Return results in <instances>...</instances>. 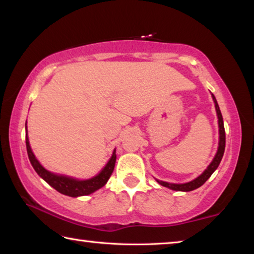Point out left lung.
Returning <instances> with one entry per match:
<instances>
[{
  "label": "left lung",
  "instance_id": "8db88e82",
  "mask_svg": "<svg viewBox=\"0 0 254 254\" xmlns=\"http://www.w3.org/2000/svg\"><path fill=\"white\" fill-rule=\"evenodd\" d=\"M213 100L215 103V109H216V113H217V118H218V127H220V143H218V150L215 158L213 159V161L210 165L207 167L203 174H201L199 177H197L196 179L192 180V182H189L186 184H169L166 182H160V180H157V182L161 185V186L168 187L173 190H180V191H190L194 190V189L200 187L201 185H204L206 180H207L212 174L214 173L216 168L220 165V162L223 158V154H224V150H225V130H224V123H223V118H222V113L220 107H218L217 101L215 96L212 94Z\"/></svg>",
  "mask_w": 254,
  "mask_h": 254
}]
</instances>
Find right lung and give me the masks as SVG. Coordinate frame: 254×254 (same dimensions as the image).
<instances>
[{"label":"right lung","instance_id":"right-lung-1","mask_svg":"<svg viewBox=\"0 0 254 254\" xmlns=\"http://www.w3.org/2000/svg\"><path fill=\"white\" fill-rule=\"evenodd\" d=\"M25 144H27L29 160L31 162L34 170L37 171V174L39 175L42 179L46 180L51 187H54L56 190L62 192L64 195L71 196V197L89 195L95 190H97V189H100L101 187L104 186V185L107 183V180H109V178L111 177L112 173H113L115 161H117V154H115V151H114L113 156H112V158L110 159V161L107 162V165L104 167V169H103L97 176L87 180H77V179L64 177V176H58V175L49 173L48 170H46L44 167L40 165L39 161H38L36 157H34L32 150L30 148L28 135L25 136Z\"/></svg>","mask_w":254,"mask_h":254}]
</instances>
